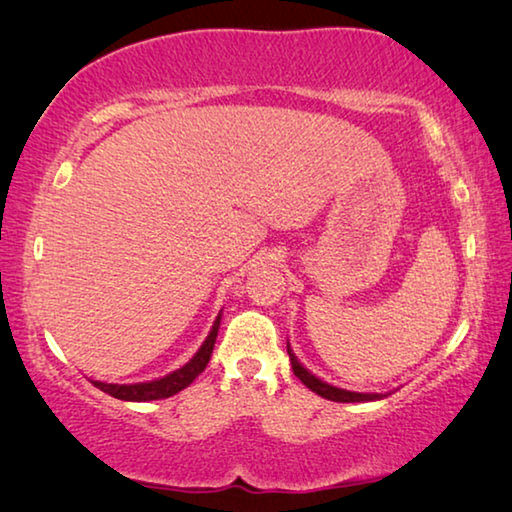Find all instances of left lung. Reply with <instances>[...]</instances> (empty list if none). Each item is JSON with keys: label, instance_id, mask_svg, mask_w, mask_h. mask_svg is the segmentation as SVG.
I'll return each instance as SVG.
<instances>
[{"label": "left lung", "instance_id": "8db88e82", "mask_svg": "<svg viewBox=\"0 0 512 512\" xmlns=\"http://www.w3.org/2000/svg\"><path fill=\"white\" fill-rule=\"evenodd\" d=\"M287 352H289V359H291L293 375H296L307 388H311V391H314L316 395L325 397V400H332V402H372V400H381V397H386V395H377V393H352V391H343V388L329 386V384H325V381H320L318 377L311 375L307 368L300 366L298 359L293 357V352L289 350V345H287Z\"/></svg>", "mask_w": 512, "mask_h": 512}]
</instances>
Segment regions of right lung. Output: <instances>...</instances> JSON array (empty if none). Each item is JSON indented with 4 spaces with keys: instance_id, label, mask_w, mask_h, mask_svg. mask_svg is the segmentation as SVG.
I'll use <instances>...</instances> for the list:
<instances>
[{
    "instance_id": "obj_1",
    "label": "right lung",
    "mask_w": 512,
    "mask_h": 512,
    "mask_svg": "<svg viewBox=\"0 0 512 512\" xmlns=\"http://www.w3.org/2000/svg\"><path fill=\"white\" fill-rule=\"evenodd\" d=\"M219 323L221 316L214 320V327L210 336H207L205 343L201 345V350L196 352V357L185 363L183 368L171 372V375L155 379V381H146V384H103V381H92L99 391L108 393L117 400H126V402H149V400H164V397H171L187 388L192 381L201 375L205 370L207 363H210L214 343H216V334H219Z\"/></svg>"
}]
</instances>
